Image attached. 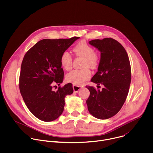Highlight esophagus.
<instances>
[{"instance_id": "esophagus-1", "label": "esophagus", "mask_w": 153, "mask_h": 153, "mask_svg": "<svg viewBox=\"0 0 153 153\" xmlns=\"http://www.w3.org/2000/svg\"><path fill=\"white\" fill-rule=\"evenodd\" d=\"M83 86L82 85H73V90H74V91L77 93L79 91V90H80L82 88H83Z\"/></svg>"}]
</instances>
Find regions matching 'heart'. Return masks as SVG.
<instances>
[{
    "mask_svg": "<svg viewBox=\"0 0 153 153\" xmlns=\"http://www.w3.org/2000/svg\"><path fill=\"white\" fill-rule=\"evenodd\" d=\"M73 51L77 56L83 58L81 70H74L66 76L67 82L76 85H80L88 80L91 75L88 67L91 69H96L99 63L100 57L97 53L94 51V49L85 41H81L74 47ZM73 58L68 51L62 53L60 62L62 67L65 70H70L72 66Z\"/></svg>",
    "mask_w": 153,
    "mask_h": 153,
    "instance_id": "obj_1",
    "label": "heart"
}]
</instances>
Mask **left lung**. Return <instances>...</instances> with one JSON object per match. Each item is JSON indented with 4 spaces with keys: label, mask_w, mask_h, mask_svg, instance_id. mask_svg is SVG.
I'll return each instance as SVG.
<instances>
[{
    "label": "left lung",
    "mask_w": 153,
    "mask_h": 153,
    "mask_svg": "<svg viewBox=\"0 0 153 153\" xmlns=\"http://www.w3.org/2000/svg\"><path fill=\"white\" fill-rule=\"evenodd\" d=\"M89 43L101 52L98 71L91 81L104 88L100 91L86 86L90 92L86 102L91 114L107 119L116 115L126 100L131 80L130 62L123 47L114 39H95Z\"/></svg>",
    "instance_id": "1"
}]
</instances>
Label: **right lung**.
Wrapping results in <instances>:
<instances>
[{
    "mask_svg": "<svg viewBox=\"0 0 153 153\" xmlns=\"http://www.w3.org/2000/svg\"><path fill=\"white\" fill-rule=\"evenodd\" d=\"M79 37L39 41L25 54L21 65L19 89L30 112L39 119L50 122L63 113L65 97L73 93L70 83L58 87L64 73L60 58Z\"/></svg>",
    "mask_w": 153,
    "mask_h": 153,
    "instance_id": "right-lung-1",
    "label": "right lung"
}]
</instances>
